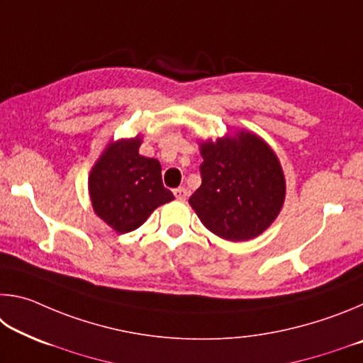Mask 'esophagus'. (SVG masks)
Segmentation results:
<instances>
[{
    "label": "esophagus",
    "mask_w": 363,
    "mask_h": 363,
    "mask_svg": "<svg viewBox=\"0 0 363 363\" xmlns=\"http://www.w3.org/2000/svg\"><path fill=\"white\" fill-rule=\"evenodd\" d=\"M173 194H174V196L177 200H186L187 199V195H189V192H187V189L186 187H177V189H174L173 190Z\"/></svg>",
    "instance_id": "obj_1"
}]
</instances>
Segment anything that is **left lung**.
Returning <instances> with one entry per match:
<instances>
[{
	"label": "left lung",
	"mask_w": 363,
	"mask_h": 363,
	"mask_svg": "<svg viewBox=\"0 0 363 363\" xmlns=\"http://www.w3.org/2000/svg\"><path fill=\"white\" fill-rule=\"evenodd\" d=\"M199 145L201 186L189 199L196 216L224 240L247 242L261 235L277 219L286 194L272 147L247 130Z\"/></svg>",
	"instance_id": "obj_1"
}]
</instances>
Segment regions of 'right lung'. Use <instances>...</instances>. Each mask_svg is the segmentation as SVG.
<instances>
[{
    "mask_svg": "<svg viewBox=\"0 0 363 363\" xmlns=\"http://www.w3.org/2000/svg\"><path fill=\"white\" fill-rule=\"evenodd\" d=\"M140 136L112 140L89 173L93 210L118 233L136 230L158 206L174 200L163 187L162 164L140 155Z\"/></svg>",
    "mask_w": 363,
    "mask_h": 363,
    "instance_id": "obj_1",
    "label": "right lung"
}]
</instances>
